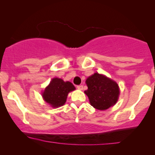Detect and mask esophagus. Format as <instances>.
Masks as SVG:
<instances>
[{"label": "esophagus", "instance_id": "obj_1", "mask_svg": "<svg viewBox=\"0 0 155 155\" xmlns=\"http://www.w3.org/2000/svg\"><path fill=\"white\" fill-rule=\"evenodd\" d=\"M77 88H78V90H82V89H83V86H82V85H78Z\"/></svg>", "mask_w": 155, "mask_h": 155}]
</instances>
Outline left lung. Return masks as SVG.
<instances>
[{"mask_svg": "<svg viewBox=\"0 0 155 155\" xmlns=\"http://www.w3.org/2000/svg\"><path fill=\"white\" fill-rule=\"evenodd\" d=\"M88 89L84 91L90 104L94 109L104 111L118 101L120 90L116 82L102 74L95 73L86 80Z\"/></svg>", "mask_w": 155, "mask_h": 155, "instance_id": "obj_1", "label": "left lung"}]
</instances>
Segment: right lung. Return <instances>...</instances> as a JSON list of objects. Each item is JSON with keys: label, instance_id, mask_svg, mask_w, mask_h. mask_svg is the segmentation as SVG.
I'll list each match as a JSON object with an SVG mask.
<instances>
[{"label": "right lung", "instance_id": "1", "mask_svg": "<svg viewBox=\"0 0 155 155\" xmlns=\"http://www.w3.org/2000/svg\"><path fill=\"white\" fill-rule=\"evenodd\" d=\"M75 90V86L71 82L54 78L41 93V96L51 107L58 108L65 104L68 93Z\"/></svg>", "mask_w": 155, "mask_h": 155}]
</instances>
